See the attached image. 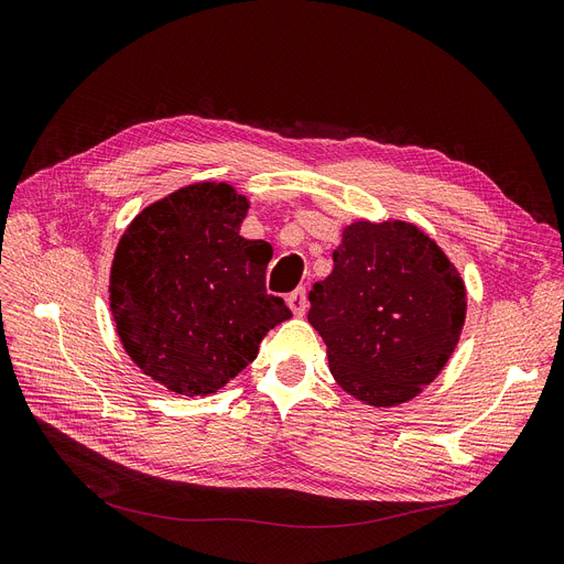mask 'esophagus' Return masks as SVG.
Wrapping results in <instances>:
<instances>
[{
	"label": "esophagus",
	"instance_id": "34e87169",
	"mask_svg": "<svg viewBox=\"0 0 564 564\" xmlns=\"http://www.w3.org/2000/svg\"><path fill=\"white\" fill-rule=\"evenodd\" d=\"M285 302H288V306H290V311H292V313H295V315H304V313H306V308H308L306 290H304V288L292 290Z\"/></svg>",
	"mask_w": 564,
	"mask_h": 564
}]
</instances>
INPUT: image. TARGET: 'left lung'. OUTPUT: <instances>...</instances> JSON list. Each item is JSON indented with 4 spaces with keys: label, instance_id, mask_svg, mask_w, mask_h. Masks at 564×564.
Wrapping results in <instances>:
<instances>
[{
    "label": "left lung",
    "instance_id": "1",
    "mask_svg": "<svg viewBox=\"0 0 564 564\" xmlns=\"http://www.w3.org/2000/svg\"><path fill=\"white\" fill-rule=\"evenodd\" d=\"M308 323L350 397L391 408L445 369L465 323V285L445 251L408 221L343 228L332 274L308 292Z\"/></svg>",
    "mask_w": 564,
    "mask_h": 564
}]
</instances>
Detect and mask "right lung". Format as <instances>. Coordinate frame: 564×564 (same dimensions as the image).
Segmentation results:
<instances>
[{"label": "right lung", "mask_w": 564, "mask_h": 564, "mask_svg": "<svg viewBox=\"0 0 564 564\" xmlns=\"http://www.w3.org/2000/svg\"><path fill=\"white\" fill-rule=\"evenodd\" d=\"M249 200L226 182L188 184L144 207L110 267V311L138 369L182 397H209L288 317L267 295L260 239L239 235Z\"/></svg>", "instance_id": "1"}]
</instances>
